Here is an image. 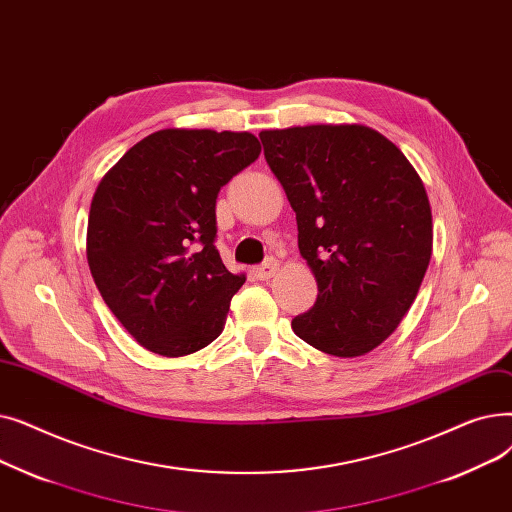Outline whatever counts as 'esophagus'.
Here are the masks:
<instances>
[{
  "instance_id": "obj_1",
  "label": "esophagus",
  "mask_w": 512,
  "mask_h": 512,
  "mask_svg": "<svg viewBox=\"0 0 512 512\" xmlns=\"http://www.w3.org/2000/svg\"><path fill=\"white\" fill-rule=\"evenodd\" d=\"M277 271H279V262L273 260V258H269L266 262H262L260 266H256L254 275H256V279H260V281H269Z\"/></svg>"
}]
</instances>
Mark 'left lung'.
Returning a JSON list of instances; mask_svg holds the SVG:
<instances>
[{
	"label": "left lung",
	"instance_id": "1",
	"mask_svg": "<svg viewBox=\"0 0 512 512\" xmlns=\"http://www.w3.org/2000/svg\"><path fill=\"white\" fill-rule=\"evenodd\" d=\"M260 141L319 285L291 329L331 356L371 352L404 319L431 260L421 177L392 141L362 125L262 131Z\"/></svg>",
	"mask_w": 512,
	"mask_h": 512
}]
</instances>
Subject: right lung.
Returning <instances> with one entry per match:
<instances>
[{
  "label": "right lung",
  "instance_id": "obj_1",
  "mask_svg": "<svg viewBox=\"0 0 512 512\" xmlns=\"http://www.w3.org/2000/svg\"><path fill=\"white\" fill-rule=\"evenodd\" d=\"M258 156L252 133L164 129L135 143L97 185L91 277L145 350L175 358L221 335L246 277L229 273L214 246L216 198Z\"/></svg>",
  "mask_w": 512,
  "mask_h": 512
}]
</instances>
